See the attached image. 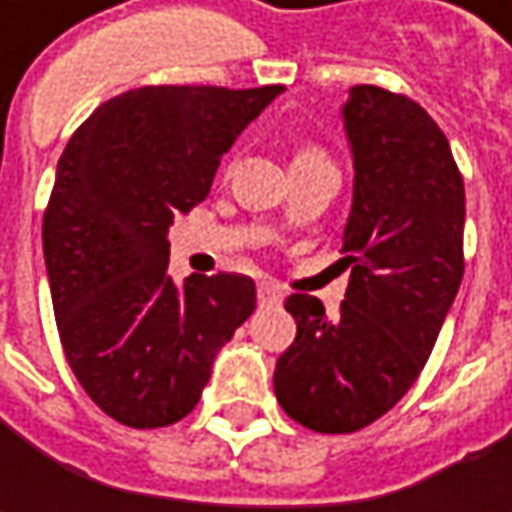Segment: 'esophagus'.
Segmentation results:
<instances>
[{
	"label": "esophagus",
	"instance_id": "obj_1",
	"mask_svg": "<svg viewBox=\"0 0 512 512\" xmlns=\"http://www.w3.org/2000/svg\"><path fill=\"white\" fill-rule=\"evenodd\" d=\"M256 296H259V305L262 307H273L282 302V287L273 285V282H259V290H256Z\"/></svg>",
	"mask_w": 512,
	"mask_h": 512
}]
</instances>
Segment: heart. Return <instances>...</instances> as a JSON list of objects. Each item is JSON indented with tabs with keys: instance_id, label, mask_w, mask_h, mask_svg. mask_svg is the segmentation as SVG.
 Returning a JSON list of instances; mask_svg holds the SVG:
<instances>
[{
	"instance_id": "heart-1",
	"label": "heart",
	"mask_w": 512,
	"mask_h": 512,
	"mask_svg": "<svg viewBox=\"0 0 512 512\" xmlns=\"http://www.w3.org/2000/svg\"><path fill=\"white\" fill-rule=\"evenodd\" d=\"M305 159H327V156H325V150L319 148V145H305V148L296 150L293 162H305Z\"/></svg>"
}]
</instances>
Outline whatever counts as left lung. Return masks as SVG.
<instances>
[{
    "label": "left lung",
    "instance_id": "left-lung-1",
    "mask_svg": "<svg viewBox=\"0 0 512 512\" xmlns=\"http://www.w3.org/2000/svg\"><path fill=\"white\" fill-rule=\"evenodd\" d=\"M342 116L356 168L350 282L333 322L316 296H287L296 339L273 373L282 410L316 433H356L402 399L464 273V179L442 128L376 85L350 88Z\"/></svg>",
    "mask_w": 512,
    "mask_h": 512
}]
</instances>
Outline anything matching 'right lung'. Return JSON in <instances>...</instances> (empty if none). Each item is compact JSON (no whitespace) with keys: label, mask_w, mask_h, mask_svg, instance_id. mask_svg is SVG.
<instances>
[{"label":"right lung","mask_w":512,"mask_h":512,"mask_svg":"<svg viewBox=\"0 0 512 512\" xmlns=\"http://www.w3.org/2000/svg\"><path fill=\"white\" fill-rule=\"evenodd\" d=\"M282 85H148L70 136L42 222L50 299L70 370L110 419H185L213 359L256 310L250 276L168 273V230L210 193L222 153Z\"/></svg>","instance_id":"obj_1"}]
</instances>
